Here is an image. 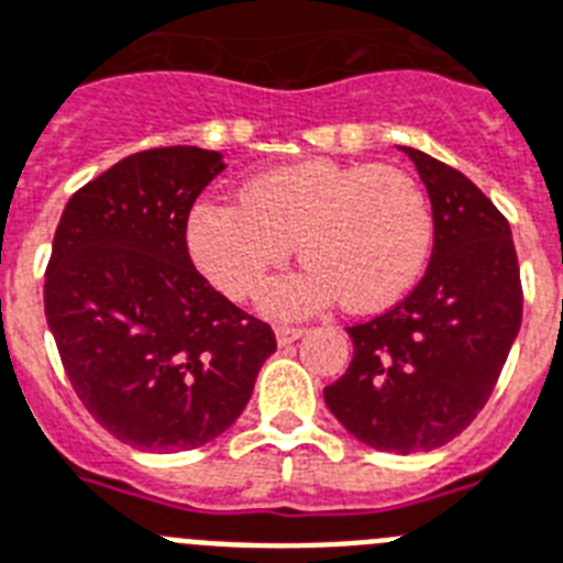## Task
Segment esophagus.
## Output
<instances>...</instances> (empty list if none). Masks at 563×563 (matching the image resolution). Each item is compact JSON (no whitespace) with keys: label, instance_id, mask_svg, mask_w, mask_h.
<instances>
[{"label":"esophagus","instance_id":"1","mask_svg":"<svg viewBox=\"0 0 563 563\" xmlns=\"http://www.w3.org/2000/svg\"><path fill=\"white\" fill-rule=\"evenodd\" d=\"M303 335H306V329L300 327H277V344L280 346L295 344V341H300Z\"/></svg>","mask_w":563,"mask_h":563}]
</instances>
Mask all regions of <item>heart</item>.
I'll return each mask as SVG.
<instances>
[{
  "instance_id": "1",
  "label": "heart",
  "mask_w": 563,
  "mask_h": 563,
  "mask_svg": "<svg viewBox=\"0 0 563 563\" xmlns=\"http://www.w3.org/2000/svg\"><path fill=\"white\" fill-rule=\"evenodd\" d=\"M185 240L196 268L231 300L257 295L297 242L306 266L263 297L274 318L309 314L335 297L350 312H376L419 280L433 219L405 170L309 158L245 181L240 202L202 199Z\"/></svg>"
}]
</instances>
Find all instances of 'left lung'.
Returning a JSON list of instances; mask_svg holds the SVG:
<instances>
[{"instance_id": "1", "label": "left lung", "mask_w": 563, "mask_h": 563, "mask_svg": "<svg viewBox=\"0 0 563 563\" xmlns=\"http://www.w3.org/2000/svg\"><path fill=\"white\" fill-rule=\"evenodd\" d=\"M401 153L431 199V263L399 306L346 327L353 361L323 399L364 445L416 454L454 440L483 410L518 338L523 295L500 210L433 155Z\"/></svg>"}]
</instances>
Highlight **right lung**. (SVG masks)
<instances>
[{"mask_svg":"<svg viewBox=\"0 0 563 563\" xmlns=\"http://www.w3.org/2000/svg\"><path fill=\"white\" fill-rule=\"evenodd\" d=\"M222 153L126 155L68 199L45 272V321L66 376L115 440L155 454L217 440L277 350L196 272L185 228Z\"/></svg>","mask_w":563,"mask_h":563,"instance_id":"right-lung-1","label":"right lung"}]
</instances>
